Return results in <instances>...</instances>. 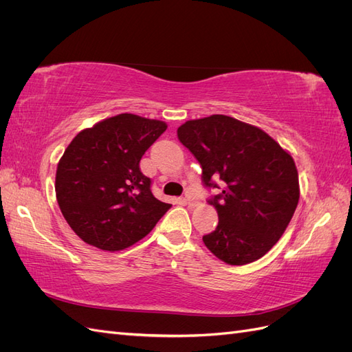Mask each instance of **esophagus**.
Masks as SVG:
<instances>
[{"instance_id":"esophagus-1","label":"esophagus","mask_w":352,"mask_h":352,"mask_svg":"<svg viewBox=\"0 0 352 352\" xmlns=\"http://www.w3.org/2000/svg\"><path fill=\"white\" fill-rule=\"evenodd\" d=\"M184 201H185V204H186V206H189V207H197V206H198V201H197V198L190 197V195H186Z\"/></svg>"}]
</instances>
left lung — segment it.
Listing matches in <instances>:
<instances>
[{
  "label": "left lung",
  "instance_id": "obj_1",
  "mask_svg": "<svg viewBox=\"0 0 352 352\" xmlns=\"http://www.w3.org/2000/svg\"><path fill=\"white\" fill-rule=\"evenodd\" d=\"M177 138L202 167V182L221 192L208 202L219 225L202 236L221 261L243 265L261 258L280 239L300 199L294 158L260 127L229 116L188 120Z\"/></svg>",
  "mask_w": 352,
  "mask_h": 352
}]
</instances>
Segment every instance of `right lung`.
<instances>
[{"label": "right lung", "instance_id": "add662e5", "mask_svg": "<svg viewBox=\"0 0 352 352\" xmlns=\"http://www.w3.org/2000/svg\"><path fill=\"white\" fill-rule=\"evenodd\" d=\"M167 129L160 120L117 114L83 129L66 148L56 173L58 207L92 247L120 251L141 241L172 207L142 175L145 151Z\"/></svg>", "mask_w": 352, "mask_h": 352}]
</instances>
